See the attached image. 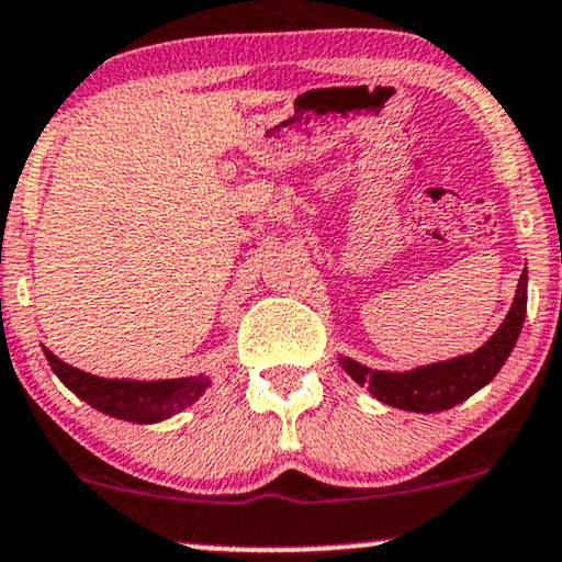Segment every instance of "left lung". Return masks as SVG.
<instances>
[{
  "instance_id": "obj_1",
  "label": "left lung",
  "mask_w": 562,
  "mask_h": 562,
  "mask_svg": "<svg viewBox=\"0 0 562 562\" xmlns=\"http://www.w3.org/2000/svg\"><path fill=\"white\" fill-rule=\"evenodd\" d=\"M526 289H529V270L520 276L513 305L505 321L476 352L458 355V358L428 362L413 371H373L362 362L339 355V366L345 368L355 384L368 386L375 400L389 407L407 413H441L465 402L479 389H484L516 347L520 328L526 321Z\"/></svg>"
}]
</instances>
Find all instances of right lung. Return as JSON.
<instances>
[{
	"label": "right lung",
	"mask_w": 562,
	"mask_h": 562,
	"mask_svg": "<svg viewBox=\"0 0 562 562\" xmlns=\"http://www.w3.org/2000/svg\"><path fill=\"white\" fill-rule=\"evenodd\" d=\"M44 358L65 386L91 405L94 411L131 424H160L187 411L207 392L213 379L207 373L187 375V379L138 381V379H102L68 366L44 347Z\"/></svg>",
	"instance_id": "right-lung-1"
}]
</instances>
